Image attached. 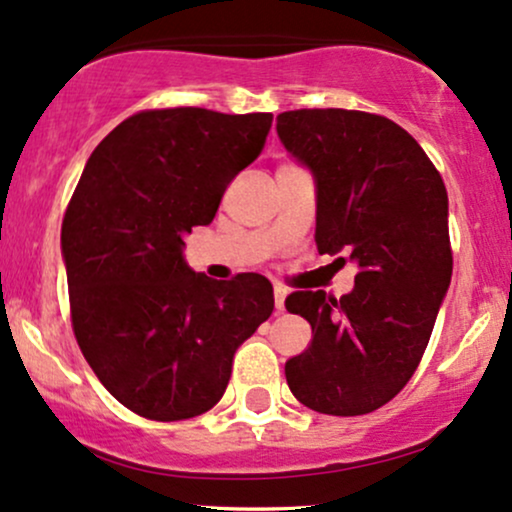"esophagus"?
Here are the masks:
<instances>
[{
	"mask_svg": "<svg viewBox=\"0 0 512 512\" xmlns=\"http://www.w3.org/2000/svg\"><path fill=\"white\" fill-rule=\"evenodd\" d=\"M286 293H289V291H286V289H284V286H279V284H276V286H274V305H276V310H279V313H281V310H284V301H286Z\"/></svg>",
	"mask_w": 512,
	"mask_h": 512,
	"instance_id": "1",
	"label": "esophagus"
}]
</instances>
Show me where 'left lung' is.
Wrapping results in <instances>:
<instances>
[{
    "label": "left lung",
    "mask_w": 512,
    "mask_h": 512,
    "mask_svg": "<svg viewBox=\"0 0 512 512\" xmlns=\"http://www.w3.org/2000/svg\"><path fill=\"white\" fill-rule=\"evenodd\" d=\"M276 132L315 175L317 250L358 264L339 301L325 291L286 298L313 327L308 349L286 361V383L320 414H370L419 368L450 286L448 192L419 142L383 115L289 110Z\"/></svg>",
    "instance_id": "left-lung-1"
}]
</instances>
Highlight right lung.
<instances>
[{"instance_id":"right-lung-1","label":"right lung","mask_w":512,"mask_h":512,"mask_svg":"<svg viewBox=\"0 0 512 512\" xmlns=\"http://www.w3.org/2000/svg\"><path fill=\"white\" fill-rule=\"evenodd\" d=\"M272 113L142 110L88 158L62 221L69 310L105 390L151 421L204 414L233 354L272 315L262 274L192 272L182 236L214 221L223 192L260 156Z\"/></svg>"}]
</instances>
